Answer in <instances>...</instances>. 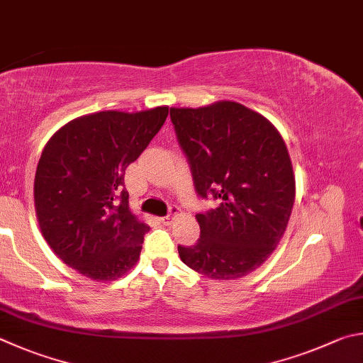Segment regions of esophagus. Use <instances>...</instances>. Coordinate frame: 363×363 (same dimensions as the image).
I'll return each instance as SVG.
<instances>
[{"label": "esophagus", "instance_id": "34e87169", "mask_svg": "<svg viewBox=\"0 0 363 363\" xmlns=\"http://www.w3.org/2000/svg\"><path fill=\"white\" fill-rule=\"evenodd\" d=\"M178 215H180V208L178 207H170V212H169V215L167 217H162L161 218V221L164 225H172V221H174Z\"/></svg>", "mask_w": 363, "mask_h": 363}]
</instances>
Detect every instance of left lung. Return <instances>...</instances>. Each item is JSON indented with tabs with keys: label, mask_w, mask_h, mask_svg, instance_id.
Masks as SVG:
<instances>
[{
	"label": "left lung",
	"mask_w": 363,
	"mask_h": 363,
	"mask_svg": "<svg viewBox=\"0 0 363 363\" xmlns=\"http://www.w3.org/2000/svg\"><path fill=\"white\" fill-rule=\"evenodd\" d=\"M170 118L196 191L220 199L196 215L201 238L178 247L182 262L217 281L250 274L276 250L294 208L295 174L282 135L263 114L233 100L174 106Z\"/></svg>",
	"instance_id": "1"
}]
</instances>
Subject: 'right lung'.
<instances>
[{
	"label": "right lung",
	"instance_id": "1",
	"mask_svg": "<svg viewBox=\"0 0 363 363\" xmlns=\"http://www.w3.org/2000/svg\"><path fill=\"white\" fill-rule=\"evenodd\" d=\"M167 114L165 105L84 114L44 146L33 188L41 234L63 263L92 281H116L138 262L150 226L130 212L124 174Z\"/></svg>",
	"mask_w": 363,
	"mask_h": 363
}]
</instances>
